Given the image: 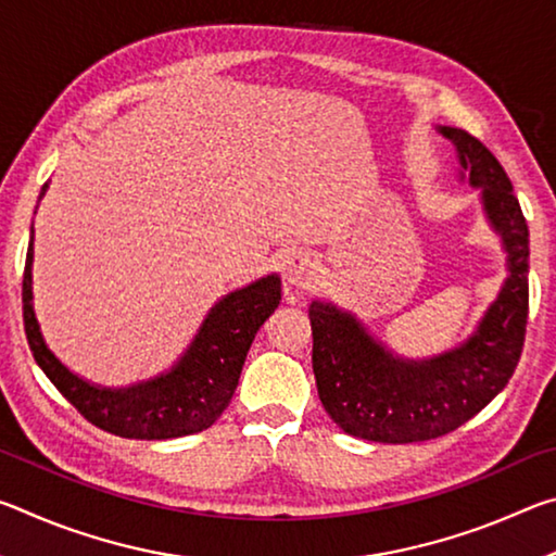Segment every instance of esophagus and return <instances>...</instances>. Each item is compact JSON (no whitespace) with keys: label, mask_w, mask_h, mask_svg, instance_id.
<instances>
[{"label":"esophagus","mask_w":556,"mask_h":556,"mask_svg":"<svg viewBox=\"0 0 556 556\" xmlns=\"http://www.w3.org/2000/svg\"><path fill=\"white\" fill-rule=\"evenodd\" d=\"M316 279V267L314 262L304 252H299V255L289 257L287 265H285V281L291 287H299V289H308L314 285Z\"/></svg>","instance_id":"1"}]
</instances>
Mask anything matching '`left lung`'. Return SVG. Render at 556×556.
<instances>
[{"instance_id": "8db88e82", "label": "left lung", "mask_w": 556, "mask_h": 556, "mask_svg": "<svg viewBox=\"0 0 556 556\" xmlns=\"http://www.w3.org/2000/svg\"><path fill=\"white\" fill-rule=\"evenodd\" d=\"M458 149L470 184L507 250V279L478 331L451 353L425 363L400 361L372 341L351 314L312 301L314 378L328 412L345 434L380 444H412L448 434L476 417L520 361L530 312V230L505 168L481 139L441 127Z\"/></svg>"}]
</instances>
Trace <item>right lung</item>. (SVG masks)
Listing matches in <instances>:
<instances>
[{"mask_svg": "<svg viewBox=\"0 0 556 556\" xmlns=\"http://www.w3.org/2000/svg\"><path fill=\"white\" fill-rule=\"evenodd\" d=\"M46 188L49 184H43L39 201ZM31 242L34 235L26 250L22 281L26 341L46 378L90 425L115 437L152 441L195 434L220 417L238 388L244 357L255 341V333L279 306V277H265L218 301L172 372L135 384V388L108 390L73 375L43 343L31 306Z\"/></svg>", "mask_w": 556, "mask_h": 556, "instance_id": "obj_1", "label": "right lung"}]
</instances>
